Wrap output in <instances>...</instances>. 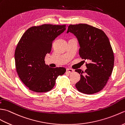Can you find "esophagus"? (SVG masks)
Segmentation results:
<instances>
[{
	"mask_svg": "<svg viewBox=\"0 0 125 125\" xmlns=\"http://www.w3.org/2000/svg\"><path fill=\"white\" fill-rule=\"evenodd\" d=\"M73 72H74V70H72V69H71V68H68L66 70V73H73Z\"/></svg>",
	"mask_w": 125,
	"mask_h": 125,
	"instance_id": "obj_1",
	"label": "esophagus"
}]
</instances>
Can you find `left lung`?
<instances>
[{"label":"left lung","instance_id":"1","mask_svg":"<svg viewBox=\"0 0 125 125\" xmlns=\"http://www.w3.org/2000/svg\"><path fill=\"white\" fill-rule=\"evenodd\" d=\"M69 32L78 40L80 57L90 62H86L84 74L81 70H75L81 75L75 87L83 94L98 93L106 84L114 66V54L109 38L102 30L87 24H70Z\"/></svg>","mask_w":125,"mask_h":125}]
</instances>
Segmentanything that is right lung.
<instances>
[{
  "instance_id": "obj_1",
  "label": "right lung",
  "mask_w": 125,
  "mask_h": 125,
  "mask_svg": "<svg viewBox=\"0 0 125 125\" xmlns=\"http://www.w3.org/2000/svg\"><path fill=\"white\" fill-rule=\"evenodd\" d=\"M66 25L44 24L27 29L18 43L14 58L19 78L30 90L44 93L51 90L64 67L50 68L44 58L51 51L52 43L66 30Z\"/></svg>"
}]
</instances>
